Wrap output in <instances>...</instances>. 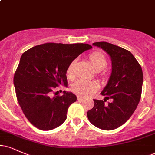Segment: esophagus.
Segmentation results:
<instances>
[{
    "label": "esophagus",
    "instance_id": "esophagus-1",
    "mask_svg": "<svg viewBox=\"0 0 155 155\" xmlns=\"http://www.w3.org/2000/svg\"><path fill=\"white\" fill-rule=\"evenodd\" d=\"M77 100L78 101H82V100H84V97H81V96H80V95H78L77 96Z\"/></svg>",
    "mask_w": 155,
    "mask_h": 155
}]
</instances>
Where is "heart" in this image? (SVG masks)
<instances>
[{
  "mask_svg": "<svg viewBox=\"0 0 155 155\" xmlns=\"http://www.w3.org/2000/svg\"><path fill=\"white\" fill-rule=\"evenodd\" d=\"M89 61L93 68L97 71L104 69L107 66L108 60L106 56L101 51H93L88 56ZM76 60H73L69 63L66 68V76L68 79L73 80L75 78ZM103 77H106V73L104 71L101 74ZM99 88L98 83L95 81H87L84 79H79L74 82L71 87V90L73 92L81 96H88L94 93Z\"/></svg>",
  "mask_w": 155,
  "mask_h": 155,
  "instance_id": "heart-1",
  "label": "heart"
}]
</instances>
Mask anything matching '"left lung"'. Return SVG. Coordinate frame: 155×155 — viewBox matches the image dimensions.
Listing matches in <instances>:
<instances>
[{"instance_id":"left-lung-1","label":"left lung","mask_w":155,"mask_h":155,"mask_svg":"<svg viewBox=\"0 0 155 155\" xmlns=\"http://www.w3.org/2000/svg\"><path fill=\"white\" fill-rule=\"evenodd\" d=\"M92 45L101 47L109 54L112 72L101 93L106 97L104 101L94 99L95 104L87 111V117L95 127L111 130L125 123L136 109L141 97L143 71L135 57L127 49L105 41ZM108 99L112 101L105 104Z\"/></svg>"}]
</instances>
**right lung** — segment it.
Instances as JSON below:
<instances>
[{
	"label": "right lung",
	"mask_w": 155,
	"mask_h": 155,
	"mask_svg": "<svg viewBox=\"0 0 155 155\" xmlns=\"http://www.w3.org/2000/svg\"><path fill=\"white\" fill-rule=\"evenodd\" d=\"M91 48L87 44L46 43L23 53L14 84L17 101L33 126L50 130L65 122L68 108L76 102V96L65 91L57 95L54 90L62 84L67 87L68 65Z\"/></svg>",
	"instance_id": "1"
}]
</instances>
